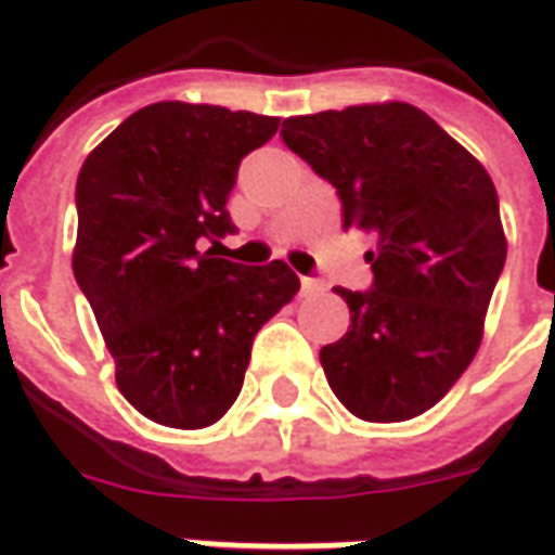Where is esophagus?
Masks as SVG:
<instances>
[{
  "instance_id": "34e87169",
  "label": "esophagus",
  "mask_w": 555,
  "mask_h": 555,
  "mask_svg": "<svg viewBox=\"0 0 555 555\" xmlns=\"http://www.w3.org/2000/svg\"><path fill=\"white\" fill-rule=\"evenodd\" d=\"M325 293V284H320L317 278H301V296H317Z\"/></svg>"
}]
</instances>
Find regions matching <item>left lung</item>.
<instances>
[{
	"mask_svg": "<svg viewBox=\"0 0 555 555\" xmlns=\"http://www.w3.org/2000/svg\"><path fill=\"white\" fill-rule=\"evenodd\" d=\"M284 143L337 188L344 227L376 235L371 293L337 286L349 332L320 349L361 422H410L473 364L508 242L481 160L403 101L284 119Z\"/></svg>",
	"mask_w": 555,
	"mask_h": 555,
	"instance_id": "8db88e82",
	"label": "left lung"
}]
</instances>
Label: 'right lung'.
I'll return each instance as SVG.
<instances>
[{
  "instance_id": "right-lung-1",
  "label": "right lung",
  "mask_w": 555,
  "mask_h": 555,
  "mask_svg": "<svg viewBox=\"0 0 555 555\" xmlns=\"http://www.w3.org/2000/svg\"><path fill=\"white\" fill-rule=\"evenodd\" d=\"M278 116L158 101L82 160L74 278L95 310L116 385L149 422L199 430L235 403L254 337L298 293L281 259L203 250L233 230L235 172Z\"/></svg>"
}]
</instances>
